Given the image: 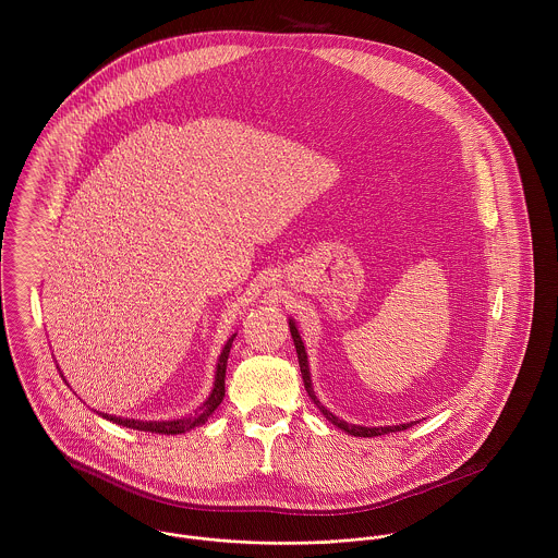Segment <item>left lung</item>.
Returning a JSON list of instances; mask_svg holds the SVG:
<instances>
[{
  "mask_svg": "<svg viewBox=\"0 0 558 558\" xmlns=\"http://www.w3.org/2000/svg\"><path fill=\"white\" fill-rule=\"evenodd\" d=\"M290 332H292V339H294V345H296V354H299V365H301V374H303V383H305V391L307 396L312 398V401L319 408V412L339 429H343L345 434L350 436H361V438H372V436H385V434H393V432H401V429H408L412 427L416 421H410V423H399V425H380V427H365V425H354V423H348L339 416H335L322 401H319L316 391H314V385H312V372H310V361H307V350H305V343L301 339V332H299V326L294 319H290Z\"/></svg>",
  "mask_w": 558,
  "mask_h": 558,
  "instance_id": "8db88e82",
  "label": "left lung"
}]
</instances>
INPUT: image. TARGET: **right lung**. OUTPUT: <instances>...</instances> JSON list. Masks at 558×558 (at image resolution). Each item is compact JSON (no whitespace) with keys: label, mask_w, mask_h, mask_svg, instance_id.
<instances>
[{"label":"right lung","mask_w":558,"mask_h":558,"mask_svg":"<svg viewBox=\"0 0 558 558\" xmlns=\"http://www.w3.org/2000/svg\"><path fill=\"white\" fill-rule=\"evenodd\" d=\"M236 332L226 341L219 361H217V372H215V385L210 396L206 401L195 410V414L191 416H180V418H165V421H144V418H126V416H116V414H107V412H98L102 418L122 425V427H131V429H140V432H153V434H184L193 427L204 425L213 412L217 410V405L226 398V367H228V356H230V348L234 343ZM62 374V372H60Z\"/></svg>","instance_id":"add662e5"}]
</instances>
